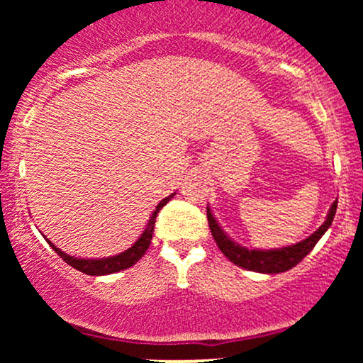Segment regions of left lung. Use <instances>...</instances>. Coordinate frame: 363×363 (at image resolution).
<instances>
[{
	"mask_svg": "<svg viewBox=\"0 0 363 363\" xmlns=\"http://www.w3.org/2000/svg\"><path fill=\"white\" fill-rule=\"evenodd\" d=\"M336 206H338V199L333 203L331 210L326 216V222H324L318 230L314 232L311 237H307L302 242L289 245V247L281 249H273V251H261V249H247L240 247L239 244H235L234 240L228 239L225 235V232L220 228V225L216 223L215 216L211 215L210 208H206V216L208 223H210L211 235H213L216 245L222 251L225 256H227L228 261H232L234 264L240 266V268L249 269V272H257V273H283L289 272V269L297 266L303 257L307 256L312 251L318 240L324 235V232L328 230L329 225L333 223V218H335Z\"/></svg>",
	"mask_w": 363,
	"mask_h": 363,
	"instance_id": "8db88e82",
	"label": "left lung"
}]
</instances>
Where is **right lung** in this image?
<instances>
[{
  "label": "right lung",
  "instance_id": "1",
  "mask_svg": "<svg viewBox=\"0 0 363 363\" xmlns=\"http://www.w3.org/2000/svg\"><path fill=\"white\" fill-rule=\"evenodd\" d=\"M172 193L167 198L162 199L160 203H158L155 211H153V215L150 216L148 220V225L147 228H145L143 234L140 235V239L136 240L135 244L131 245V247L126 249L124 252L118 254V256H112V257H106V259H78V257H73V256H68V254H65L62 251L54 245L51 240H48L49 245L56 251L60 256L62 257V261L68 262L69 266H73L74 269H78V272L85 273V274H90V277H102V274H111V273H116V272H121V269H126L129 266H133L135 262H138L141 257H143V254L147 252L150 242H152V237H153V228H155V218H157V213L162 210L170 199L174 198Z\"/></svg>",
  "mask_w": 363,
  "mask_h": 363
}]
</instances>
